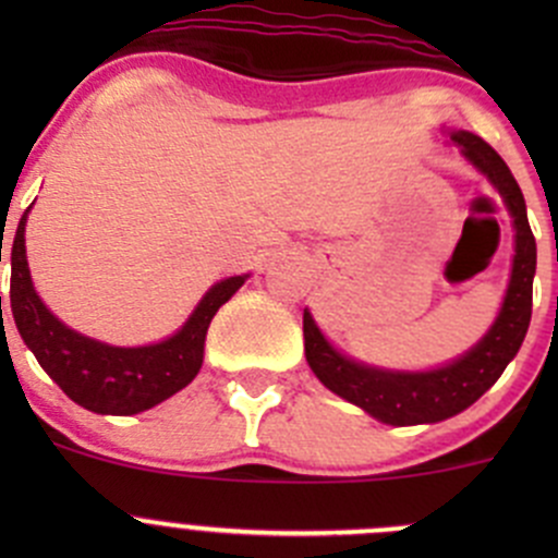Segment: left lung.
<instances>
[{
	"label": "left lung",
	"instance_id": "8db88e82",
	"mask_svg": "<svg viewBox=\"0 0 558 558\" xmlns=\"http://www.w3.org/2000/svg\"><path fill=\"white\" fill-rule=\"evenodd\" d=\"M453 143L461 154L472 161L494 189L502 194L515 227V258L513 275H510L508 294H505L502 311L488 329V335L472 348L466 356L448 367L432 369V373H386V369L364 367L353 359L340 356L318 326L313 324L311 313L302 315V329H305V356L315 378L320 380L337 397L359 404L367 410L373 418L393 426L413 424H437L451 415L470 408L472 402L483 397L510 359L519 353L523 337H526L529 318H532V280L537 267V245L526 221V202L515 183L513 172L505 165L502 156L470 132H453Z\"/></svg>",
	"mask_w": 558,
	"mask_h": 558
}]
</instances>
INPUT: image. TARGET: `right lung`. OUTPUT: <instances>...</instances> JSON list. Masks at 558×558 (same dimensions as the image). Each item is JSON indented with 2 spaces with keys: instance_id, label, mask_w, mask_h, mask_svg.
<instances>
[{
  "instance_id": "1",
  "label": "right lung",
  "mask_w": 558,
  "mask_h": 558,
  "mask_svg": "<svg viewBox=\"0 0 558 558\" xmlns=\"http://www.w3.org/2000/svg\"><path fill=\"white\" fill-rule=\"evenodd\" d=\"M26 216L29 210L21 216L10 247V307L39 367L59 384L61 391L92 413L134 415L189 386L202 367L205 335L213 315L245 283V275L213 286L183 329L170 340L145 348L105 345L61 324L35 294L26 264Z\"/></svg>"
}]
</instances>
